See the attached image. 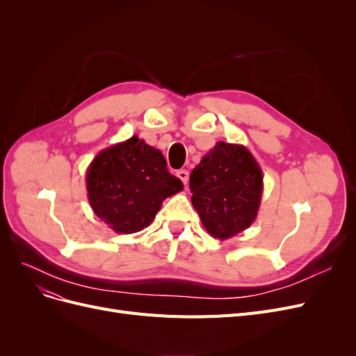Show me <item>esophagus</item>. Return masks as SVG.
Instances as JSON below:
<instances>
[{
  "label": "esophagus",
  "mask_w": 356,
  "mask_h": 356,
  "mask_svg": "<svg viewBox=\"0 0 356 356\" xmlns=\"http://www.w3.org/2000/svg\"><path fill=\"white\" fill-rule=\"evenodd\" d=\"M177 177H178L182 182H184V184H187V182H188V170H186V169L178 170V172H177Z\"/></svg>",
  "instance_id": "obj_1"
}]
</instances>
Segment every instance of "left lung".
Masks as SVG:
<instances>
[{
  "mask_svg": "<svg viewBox=\"0 0 356 356\" xmlns=\"http://www.w3.org/2000/svg\"><path fill=\"white\" fill-rule=\"evenodd\" d=\"M191 203L213 238L225 241L255 221L263 195V172L250 149L217 143L190 174Z\"/></svg>",
  "mask_w": 356,
  "mask_h": 356,
  "instance_id": "obj_1",
  "label": "left lung"
}]
</instances>
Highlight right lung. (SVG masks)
I'll return each mask as SVG.
<instances>
[{
  "mask_svg": "<svg viewBox=\"0 0 356 356\" xmlns=\"http://www.w3.org/2000/svg\"><path fill=\"white\" fill-rule=\"evenodd\" d=\"M86 188L96 217L115 233L131 234L148 227L163 200L184 186L169 174L160 149L134 135L96 154Z\"/></svg>",
  "mask_w": 356,
  "mask_h": 356,
  "instance_id": "right-lung-1",
  "label": "right lung"
}]
</instances>
